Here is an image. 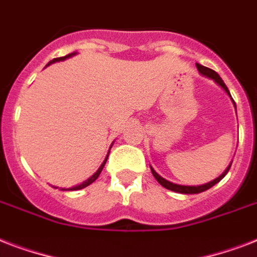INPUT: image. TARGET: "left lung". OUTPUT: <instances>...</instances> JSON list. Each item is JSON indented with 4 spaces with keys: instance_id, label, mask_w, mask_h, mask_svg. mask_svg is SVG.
<instances>
[{
    "instance_id": "obj_1",
    "label": "left lung",
    "mask_w": 257,
    "mask_h": 257,
    "mask_svg": "<svg viewBox=\"0 0 257 257\" xmlns=\"http://www.w3.org/2000/svg\"><path fill=\"white\" fill-rule=\"evenodd\" d=\"M196 68H197V70H199V73L201 74V76H204V77L207 78H211V80H213V81L217 84V85L220 86V88L224 89V92L227 93L228 96L231 97V93H229V90H228L227 85L224 84V81L221 80V77H220L219 74L216 73L215 70L209 69V68H207V66H203L200 65V64H196ZM232 102H233V105H235L236 108V104L235 101H233V98L231 97ZM232 164V163H231ZM231 164L228 165L227 169L221 173V175L219 176V177H216L215 180H212V181H209V183L207 184H203V185H180V184H175L172 183V181H168V180H165L164 177H161L159 173H157L155 169L151 167V171H152V175L155 176V179L160 183V185H163L164 188H167V189H169V191H173V192H177V193H184V195H195V193H200V192H204L207 191V189H209V188H212L215 184H217L220 181V180L223 179L224 176L227 175L228 171H229V168H231Z\"/></svg>"
}]
</instances>
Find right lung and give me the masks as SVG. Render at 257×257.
Listing matches in <instances>:
<instances>
[{"instance_id": "1", "label": "right lung", "mask_w": 257, "mask_h": 257, "mask_svg": "<svg viewBox=\"0 0 257 257\" xmlns=\"http://www.w3.org/2000/svg\"><path fill=\"white\" fill-rule=\"evenodd\" d=\"M74 54H77V53H76V52H73V53L68 54V56H65V57H58V58H54V60H52V61H50L49 64H48V65H46V66H49L50 64H53V62L64 61V60H66V58L73 57ZM112 145H113V143H112ZM112 145H110V148H112ZM110 148H109V151H110ZM108 156H109V152H108V155H106V157H105V160L102 161V164L100 165V168L97 169L96 173H94V175L90 176V177H89L88 180H85V181H84V183L78 184V185H74V187H72V188H68V189H65V188H62V191H78V189H82V188H85V187H88V185H90V184H92L93 181H96V179H97V177H98V176H100L101 171H102V168H104L105 163H106V160H108ZM54 188H57V187H54Z\"/></svg>"}]
</instances>
